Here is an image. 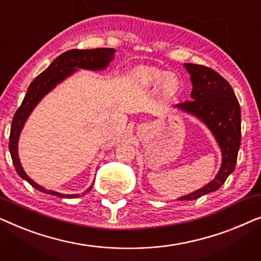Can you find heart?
<instances>
[{
    "label": "heart",
    "mask_w": 261,
    "mask_h": 261,
    "mask_svg": "<svg viewBox=\"0 0 261 261\" xmlns=\"http://www.w3.org/2000/svg\"><path fill=\"white\" fill-rule=\"evenodd\" d=\"M138 82L147 88H158L163 85V94L170 98L179 91L180 83L176 77H171L169 72L154 67H139L134 71Z\"/></svg>",
    "instance_id": "1"
}]
</instances>
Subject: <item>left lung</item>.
<instances>
[{
  "mask_svg": "<svg viewBox=\"0 0 261 261\" xmlns=\"http://www.w3.org/2000/svg\"><path fill=\"white\" fill-rule=\"evenodd\" d=\"M184 66L190 73L192 99L179 103L176 108L198 117L215 137L222 152V164L215 179L178 198L192 201L216 191L235 170L241 144V110L230 84L216 71L197 64L185 63Z\"/></svg>",
  "mask_w": 261,
  "mask_h": 261,
  "instance_id": "obj_1",
  "label": "left lung"
}]
</instances>
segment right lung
Instances as JSON below:
<instances>
[{
	"mask_svg": "<svg viewBox=\"0 0 261 261\" xmlns=\"http://www.w3.org/2000/svg\"><path fill=\"white\" fill-rule=\"evenodd\" d=\"M114 48H94V49H70V51L64 52L63 55L57 57L51 65L46 69L44 72H41L35 80L32 82L28 87L27 94L24 96L22 103L16 110L15 115L13 117L12 127H10V137H9V151L12 155V160L15 167L16 172L22 179L27 180L32 187L37 190L48 194L52 196H57L60 198H76L80 195H64L59 192L47 190V189L40 187L35 183L33 179H31L24 172L21 163L17 155V141L21 130H22L23 124L26 122L27 117L30 116L32 110L35 108V106L41 101L44 96L52 90L57 84L63 82L65 78L71 76L73 72H76L77 69L84 70H103L109 65V63L114 59ZM92 189L90 187L87 190L89 192Z\"/></svg>",
	"mask_w": 261,
	"mask_h": 261,
	"instance_id": "add662e5",
	"label": "right lung"
}]
</instances>
